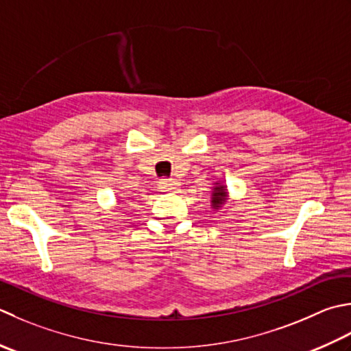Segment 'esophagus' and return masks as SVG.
<instances>
[{
  "mask_svg": "<svg viewBox=\"0 0 351 351\" xmlns=\"http://www.w3.org/2000/svg\"><path fill=\"white\" fill-rule=\"evenodd\" d=\"M160 189H161V191H178L181 189V185H180V182L178 181H175V180H161L160 181Z\"/></svg>",
  "mask_w": 351,
  "mask_h": 351,
  "instance_id": "obj_1",
  "label": "esophagus"
}]
</instances>
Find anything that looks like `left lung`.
Returning a JSON list of instances; mask_svg holds the SVG:
<instances>
[{
  "instance_id": "8db88e82",
  "label": "left lung",
  "mask_w": 351,
  "mask_h": 351,
  "mask_svg": "<svg viewBox=\"0 0 351 351\" xmlns=\"http://www.w3.org/2000/svg\"><path fill=\"white\" fill-rule=\"evenodd\" d=\"M226 197V191L225 187H216L215 191H213V197H211V204L213 207H221V204L223 202V199Z\"/></svg>"
}]
</instances>
